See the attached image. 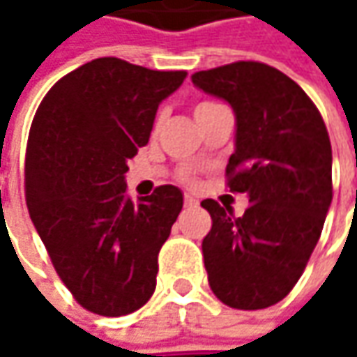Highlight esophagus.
<instances>
[{
	"instance_id": "esophagus-1",
	"label": "esophagus",
	"mask_w": 357,
	"mask_h": 357,
	"mask_svg": "<svg viewBox=\"0 0 357 357\" xmlns=\"http://www.w3.org/2000/svg\"><path fill=\"white\" fill-rule=\"evenodd\" d=\"M185 204L186 206H195V204H199V200L190 197V195H185Z\"/></svg>"
}]
</instances>
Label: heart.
<instances>
[{
	"label": "heart",
	"mask_w": 357,
	"mask_h": 357,
	"mask_svg": "<svg viewBox=\"0 0 357 357\" xmlns=\"http://www.w3.org/2000/svg\"><path fill=\"white\" fill-rule=\"evenodd\" d=\"M218 107H220V105L213 103V101H202V103H199L195 107V117H197V121H202L204 117H208L213 111H216ZM178 178L185 181V183H190V181H192V172L188 171V169H183V171L178 172Z\"/></svg>",
	"instance_id": "heart-1"
}]
</instances>
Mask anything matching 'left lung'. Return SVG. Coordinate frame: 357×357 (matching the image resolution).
I'll list each match as a JSON object with an SVG mask.
<instances>
[{
    "label": "left lung",
    "mask_w": 357,
    "mask_h": 357,
    "mask_svg": "<svg viewBox=\"0 0 357 357\" xmlns=\"http://www.w3.org/2000/svg\"><path fill=\"white\" fill-rule=\"evenodd\" d=\"M236 115L230 192L248 208L202 200L213 228L202 240L214 296L230 308H268L300 280L332 202V144L324 119L302 87L258 61H236L192 75Z\"/></svg>",
    "instance_id": "8db88e82"
}]
</instances>
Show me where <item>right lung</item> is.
<instances>
[{
	"label": "right lung",
	"mask_w": 357,
	"mask_h": 357,
	"mask_svg": "<svg viewBox=\"0 0 357 357\" xmlns=\"http://www.w3.org/2000/svg\"><path fill=\"white\" fill-rule=\"evenodd\" d=\"M186 71L101 57L61 77L35 113L25 153L29 216L63 284L99 316H127L155 292L158 250L183 208L172 185L132 202L127 162L149 143L158 103Z\"/></svg>",
	"instance_id": "add662e5"
}]
</instances>
